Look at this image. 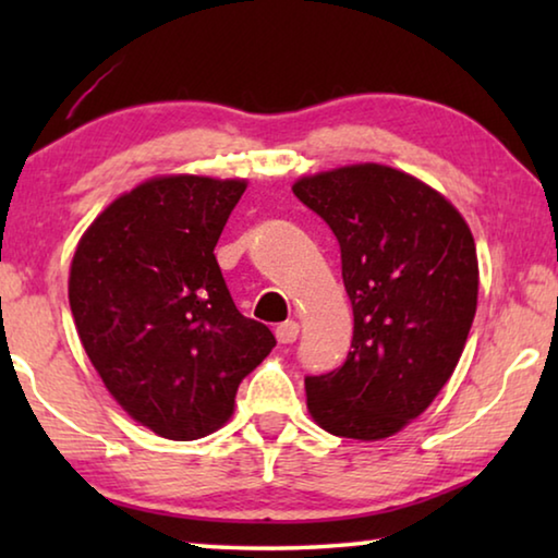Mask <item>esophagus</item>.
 Masks as SVG:
<instances>
[{
	"label": "esophagus",
	"mask_w": 558,
	"mask_h": 558,
	"mask_svg": "<svg viewBox=\"0 0 558 558\" xmlns=\"http://www.w3.org/2000/svg\"><path fill=\"white\" fill-rule=\"evenodd\" d=\"M300 335V325L292 323V319H288V323H282L276 327V337L280 344H292Z\"/></svg>",
	"instance_id": "esophagus-1"
}]
</instances>
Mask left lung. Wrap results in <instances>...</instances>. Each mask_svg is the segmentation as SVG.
Wrapping results in <instances>:
<instances>
[{"label": "left lung", "mask_w": 558, "mask_h": 558, "mask_svg": "<svg viewBox=\"0 0 558 558\" xmlns=\"http://www.w3.org/2000/svg\"><path fill=\"white\" fill-rule=\"evenodd\" d=\"M337 235L352 300V352L305 376L307 409L332 436L379 440L428 409L456 372L477 310V253L446 196L384 165L292 186Z\"/></svg>", "instance_id": "left-lung-1"}]
</instances>
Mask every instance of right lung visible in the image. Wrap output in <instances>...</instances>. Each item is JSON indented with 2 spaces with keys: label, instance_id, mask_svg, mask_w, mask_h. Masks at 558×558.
<instances>
[{
  "label": "right lung",
  "instance_id": "add662e5",
  "mask_svg": "<svg viewBox=\"0 0 558 558\" xmlns=\"http://www.w3.org/2000/svg\"><path fill=\"white\" fill-rule=\"evenodd\" d=\"M243 192L241 179H149L90 223L71 263L83 349L112 399L169 440L221 428L239 384L276 347L235 310L214 256Z\"/></svg>",
  "mask_w": 558,
  "mask_h": 558
}]
</instances>
